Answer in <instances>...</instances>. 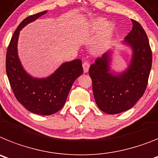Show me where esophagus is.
I'll list each match as a JSON object with an SVG mask.
<instances>
[{"label":"esophagus","mask_w":158,"mask_h":158,"mask_svg":"<svg viewBox=\"0 0 158 158\" xmlns=\"http://www.w3.org/2000/svg\"><path fill=\"white\" fill-rule=\"evenodd\" d=\"M83 71H84L85 73H87L89 70V68H90V64L88 62H87V61H85V62L83 63Z\"/></svg>","instance_id":"obj_1"}]
</instances>
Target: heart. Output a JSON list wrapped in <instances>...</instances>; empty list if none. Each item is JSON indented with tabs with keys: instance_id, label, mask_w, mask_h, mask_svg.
I'll use <instances>...</instances> for the list:
<instances>
[{
	"instance_id": "1",
	"label": "heart",
	"mask_w": 158,
	"mask_h": 158,
	"mask_svg": "<svg viewBox=\"0 0 158 158\" xmlns=\"http://www.w3.org/2000/svg\"><path fill=\"white\" fill-rule=\"evenodd\" d=\"M92 30L95 33H98V32L102 31L101 39L97 42L94 48V50L95 52H99L103 48L105 44L107 43L110 36H111L113 27H112L111 24H107L106 21L103 19H98L94 22L92 25Z\"/></svg>"
}]
</instances>
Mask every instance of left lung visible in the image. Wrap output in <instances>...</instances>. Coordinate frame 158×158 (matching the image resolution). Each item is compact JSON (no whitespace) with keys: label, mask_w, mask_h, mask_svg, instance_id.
<instances>
[{"label":"left lung","mask_w":158,"mask_h":158,"mask_svg":"<svg viewBox=\"0 0 158 158\" xmlns=\"http://www.w3.org/2000/svg\"><path fill=\"white\" fill-rule=\"evenodd\" d=\"M123 43L132 50V58L122 72L110 70L111 50L107 51L90 67L95 102L102 111L116 114L132 108L147 87L152 67V52L145 30L138 21Z\"/></svg>","instance_id":"1"}]
</instances>
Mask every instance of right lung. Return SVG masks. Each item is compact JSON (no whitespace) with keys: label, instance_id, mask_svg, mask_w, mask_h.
Listing matches in <instances>:
<instances>
[{"label":"right lung","instance_id":"1","mask_svg":"<svg viewBox=\"0 0 158 158\" xmlns=\"http://www.w3.org/2000/svg\"><path fill=\"white\" fill-rule=\"evenodd\" d=\"M46 13L48 11L28 16L19 24L7 49L5 63L8 79L16 99L28 111L40 115L59 111L65 104L75 80L83 72L79 59L64 63L46 78L32 77L24 69L17 52L20 31Z\"/></svg>","mask_w":158,"mask_h":158}]
</instances>
